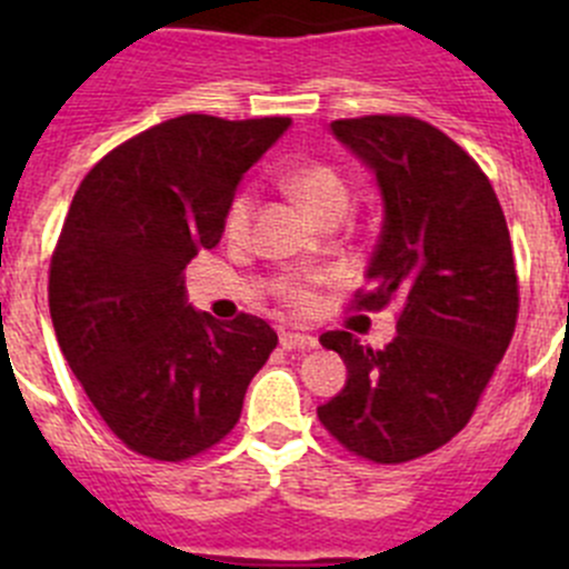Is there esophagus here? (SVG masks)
I'll list each match as a JSON object with an SVG mask.
<instances>
[{"mask_svg": "<svg viewBox=\"0 0 569 569\" xmlns=\"http://www.w3.org/2000/svg\"><path fill=\"white\" fill-rule=\"evenodd\" d=\"M280 347L289 349V352H300V349H313L317 347V338L302 336V332H280Z\"/></svg>", "mask_w": 569, "mask_h": 569, "instance_id": "1", "label": "esophagus"}]
</instances>
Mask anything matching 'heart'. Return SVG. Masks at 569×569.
Instances as JSON below:
<instances>
[{"label":"heart","mask_w":569,"mask_h":569,"mask_svg":"<svg viewBox=\"0 0 569 569\" xmlns=\"http://www.w3.org/2000/svg\"><path fill=\"white\" fill-rule=\"evenodd\" d=\"M280 183L289 194H295L313 217L325 220L330 214H343L349 206V181L336 164L327 162H302L297 168L286 170L280 176ZM252 209H256V198H252L250 189H242V192L233 194V200L228 203L226 211V233L228 237H242L250 226ZM286 302L295 308H308L311 302V295H308L306 286H286L283 291Z\"/></svg>","instance_id":"b5f03b06"}]
</instances>
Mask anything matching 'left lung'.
Segmentation results:
<instances>
[{
  "label": "left lung",
  "instance_id": "left-lung-1",
  "mask_svg": "<svg viewBox=\"0 0 569 569\" xmlns=\"http://www.w3.org/2000/svg\"><path fill=\"white\" fill-rule=\"evenodd\" d=\"M330 129L375 170L386 203L369 289L352 306L399 302V317L386 349L347 330L319 338L349 377L317 416L352 455L410 462L470 421L512 341L520 291L509 228L490 178L427 120L363 114Z\"/></svg>",
  "mask_w": 569,
  "mask_h": 569
}]
</instances>
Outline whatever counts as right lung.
Masks as SVG:
<instances>
[{"instance_id": "add662e5", "label": "right lung", "mask_w": 569, "mask_h": 569, "mask_svg": "<svg viewBox=\"0 0 569 569\" xmlns=\"http://www.w3.org/2000/svg\"><path fill=\"white\" fill-rule=\"evenodd\" d=\"M291 118L181 114L120 142L71 200L49 267L57 343L120 443L181 462L220 443L278 347L263 319L192 311L183 269Z\"/></svg>"}]
</instances>
